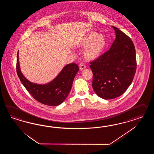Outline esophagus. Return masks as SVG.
Returning <instances> with one entry per match:
<instances>
[{
  "label": "esophagus",
  "mask_w": 154,
  "mask_h": 154,
  "mask_svg": "<svg viewBox=\"0 0 154 154\" xmlns=\"http://www.w3.org/2000/svg\"><path fill=\"white\" fill-rule=\"evenodd\" d=\"M85 68H86V65H84L82 63L80 64V65H79V70H84V69H85Z\"/></svg>",
  "instance_id": "1"
}]
</instances>
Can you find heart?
<instances>
[{
    "instance_id": "heart-1",
    "label": "heart",
    "mask_w": 154,
    "mask_h": 154,
    "mask_svg": "<svg viewBox=\"0 0 154 154\" xmlns=\"http://www.w3.org/2000/svg\"><path fill=\"white\" fill-rule=\"evenodd\" d=\"M107 40L102 34L90 33L79 43V47H84V55L89 60L97 59L102 55L106 46Z\"/></svg>"
}]
</instances>
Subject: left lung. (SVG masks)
Returning <instances> with one entry per match:
<instances>
[{
	"label": "left lung",
	"instance_id": "1",
	"mask_svg": "<svg viewBox=\"0 0 154 154\" xmlns=\"http://www.w3.org/2000/svg\"><path fill=\"white\" fill-rule=\"evenodd\" d=\"M116 39L109 50L90 62L93 73L92 86L98 97L112 99L121 96L131 85L135 75V47L125 33L112 26Z\"/></svg>",
	"mask_w": 154,
	"mask_h": 154
}]
</instances>
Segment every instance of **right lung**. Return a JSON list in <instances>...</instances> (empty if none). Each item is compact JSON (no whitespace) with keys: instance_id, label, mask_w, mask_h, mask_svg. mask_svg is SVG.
I'll return each instance as SVG.
<instances>
[{"instance_id":"obj_1","label":"right lung","mask_w":154,"mask_h":154,"mask_svg":"<svg viewBox=\"0 0 154 154\" xmlns=\"http://www.w3.org/2000/svg\"><path fill=\"white\" fill-rule=\"evenodd\" d=\"M16 69L19 79L33 98L43 104L56 106L63 102L68 97L79 68L74 63L67 64L50 82L46 84L33 83L26 79L21 72L18 51Z\"/></svg>"}]
</instances>
